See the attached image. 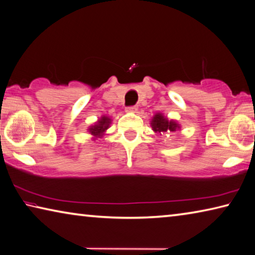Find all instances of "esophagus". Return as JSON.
<instances>
[{
  "label": "esophagus",
  "mask_w": 255,
  "mask_h": 255,
  "mask_svg": "<svg viewBox=\"0 0 255 255\" xmlns=\"http://www.w3.org/2000/svg\"><path fill=\"white\" fill-rule=\"evenodd\" d=\"M136 111H137V107L136 106H128V107H127V112L135 113Z\"/></svg>",
  "instance_id": "esophagus-1"
}]
</instances>
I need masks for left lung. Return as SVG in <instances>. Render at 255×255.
<instances>
[{"label": "left lung", "mask_w": 255, "mask_h": 255, "mask_svg": "<svg viewBox=\"0 0 255 255\" xmlns=\"http://www.w3.org/2000/svg\"><path fill=\"white\" fill-rule=\"evenodd\" d=\"M152 130L157 133H169L176 131L178 124L174 121H169L164 118L161 114H156L151 121Z\"/></svg>", "instance_id": "8db88e82"}]
</instances>
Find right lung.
<instances>
[{"label":"right lung","instance_id":"right-lung-1","mask_svg":"<svg viewBox=\"0 0 255 255\" xmlns=\"http://www.w3.org/2000/svg\"><path fill=\"white\" fill-rule=\"evenodd\" d=\"M110 124H111V120L106 118V116H103L97 123L93 125L91 128H89V132L96 137H102L104 132H105L108 128V127H110Z\"/></svg>","mask_w":255,"mask_h":255}]
</instances>
